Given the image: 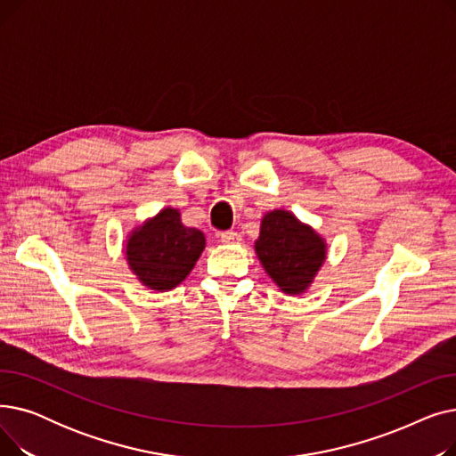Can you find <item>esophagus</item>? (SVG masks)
<instances>
[{"mask_svg": "<svg viewBox=\"0 0 456 456\" xmlns=\"http://www.w3.org/2000/svg\"><path fill=\"white\" fill-rule=\"evenodd\" d=\"M220 240L224 244H238V242H240V234L234 232V231H224L220 234Z\"/></svg>", "mask_w": 456, "mask_h": 456, "instance_id": "34e87169", "label": "esophagus"}]
</instances>
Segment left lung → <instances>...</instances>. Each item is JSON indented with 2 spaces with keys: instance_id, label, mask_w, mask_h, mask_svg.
Wrapping results in <instances>:
<instances>
[{
  "instance_id": "obj_1",
  "label": "left lung",
  "mask_w": 456,
  "mask_h": 456,
  "mask_svg": "<svg viewBox=\"0 0 456 456\" xmlns=\"http://www.w3.org/2000/svg\"><path fill=\"white\" fill-rule=\"evenodd\" d=\"M255 249L262 266L286 294L303 292L325 260L322 238L286 210L265 216Z\"/></svg>"
}]
</instances>
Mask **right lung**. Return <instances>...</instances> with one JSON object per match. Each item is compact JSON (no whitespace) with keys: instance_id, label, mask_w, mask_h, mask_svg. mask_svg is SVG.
<instances>
[{"instance_id":"add662e5","label":"right lung","mask_w":456,"mask_h":456,"mask_svg":"<svg viewBox=\"0 0 456 456\" xmlns=\"http://www.w3.org/2000/svg\"><path fill=\"white\" fill-rule=\"evenodd\" d=\"M203 248V232L184 227L177 210L164 208L157 218L133 232L127 242V260L150 289L172 290L194 268Z\"/></svg>"}]
</instances>
